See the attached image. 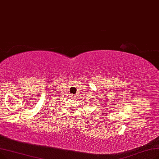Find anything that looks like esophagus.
Wrapping results in <instances>:
<instances>
[{"mask_svg": "<svg viewBox=\"0 0 159 159\" xmlns=\"http://www.w3.org/2000/svg\"><path fill=\"white\" fill-rule=\"evenodd\" d=\"M74 97H75V96L74 94H70V98H71V99H74Z\"/></svg>", "mask_w": 159, "mask_h": 159, "instance_id": "esophagus-1", "label": "esophagus"}]
</instances>
